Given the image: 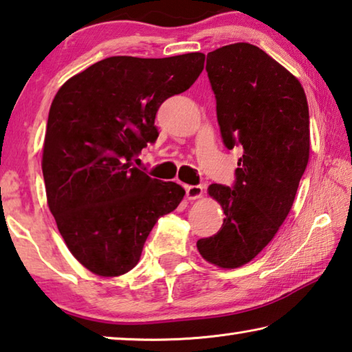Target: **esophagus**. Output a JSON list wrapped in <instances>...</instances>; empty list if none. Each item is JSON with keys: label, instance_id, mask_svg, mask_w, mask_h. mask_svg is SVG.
<instances>
[{"label": "esophagus", "instance_id": "esophagus-1", "mask_svg": "<svg viewBox=\"0 0 352 352\" xmlns=\"http://www.w3.org/2000/svg\"><path fill=\"white\" fill-rule=\"evenodd\" d=\"M203 195V186L200 184H189L186 186V197L189 200H195V198H200Z\"/></svg>", "mask_w": 352, "mask_h": 352}]
</instances>
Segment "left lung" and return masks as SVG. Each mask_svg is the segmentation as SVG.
Listing matches in <instances>:
<instances>
[{
    "mask_svg": "<svg viewBox=\"0 0 352 352\" xmlns=\"http://www.w3.org/2000/svg\"><path fill=\"white\" fill-rule=\"evenodd\" d=\"M223 143L240 146L234 186L210 184L225 220L197 241L201 257L234 270L270 243L289 214L309 160V111L300 81L260 47L235 43L208 54Z\"/></svg>",
    "mask_w": 352,
    "mask_h": 352,
    "instance_id": "8db88e82",
    "label": "left lung"
}]
</instances>
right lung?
Instances as JSON below:
<instances>
[{"label":"right lung","instance_id":"obj_1","mask_svg":"<svg viewBox=\"0 0 352 352\" xmlns=\"http://www.w3.org/2000/svg\"><path fill=\"white\" fill-rule=\"evenodd\" d=\"M203 67L200 52L111 56L56 92L41 162L47 204L69 251L97 276L129 272L157 220L183 200L180 184L132 162L155 143L158 107L188 91Z\"/></svg>","mask_w":352,"mask_h":352}]
</instances>
